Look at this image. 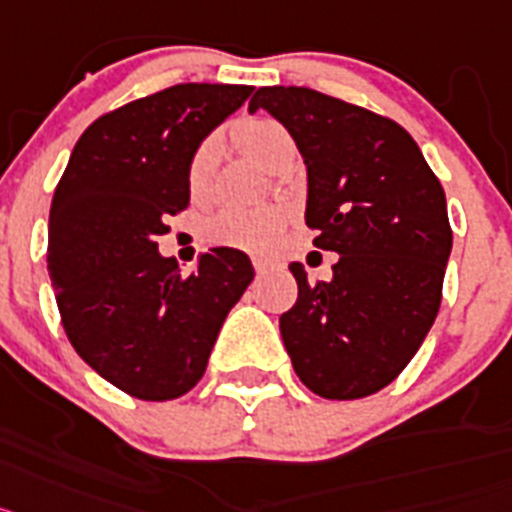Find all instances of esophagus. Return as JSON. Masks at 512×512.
Instances as JSON below:
<instances>
[{"instance_id":"esophagus-1","label":"esophagus","mask_w":512,"mask_h":512,"mask_svg":"<svg viewBox=\"0 0 512 512\" xmlns=\"http://www.w3.org/2000/svg\"><path fill=\"white\" fill-rule=\"evenodd\" d=\"M252 265H255V273L262 275L273 268V260H268V257H252Z\"/></svg>"}]
</instances>
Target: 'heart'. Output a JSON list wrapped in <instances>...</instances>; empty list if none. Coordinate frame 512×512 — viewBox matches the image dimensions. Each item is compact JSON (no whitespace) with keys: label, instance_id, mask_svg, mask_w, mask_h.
<instances>
[{"label":"heart","instance_id":"b5f03b06","mask_svg":"<svg viewBox=\"0 0 512 512\" xmlns=\"http://www.w3.org/2000/svg\"><path fill=\"white\" fill-rule=\"evenodd\" d=\"M234 144L268 172H283L296 159L291 133L278 121L270 118H252L234 128ZM216 141L206 139L198 144L188 162V190L195 201H203L211 190L213 170H216ZM286 224V211L281 206H255L239 208L226 206L208 216L203 224V239L219 247H234V250H265L278 231Z\"/></svg>","mask_w":512,"mask_h":512}]
</instances>
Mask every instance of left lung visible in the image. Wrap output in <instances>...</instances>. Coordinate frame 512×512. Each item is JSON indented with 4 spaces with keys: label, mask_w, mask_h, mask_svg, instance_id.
<instances>
[{
    "label": "left lung",
    "mask_w": 512,
    "mask_h": 512,
    "mask_svg": "<svg viewBox=\"0 0 512 512\" xmlns=\"http://www.w3.org/2000/svg\"><path fill=\"white\" fill-rule=\"evenodd\" d=\"M283 123L306 164V213L332 281L291 262L299 299L281 314L293 371L324 399L384 389L430 332L451 255L446 193L399 123L309 87H260L250 113Z\"/></svg>",
    "instance_id": "8db88e82"
}]
</instances>
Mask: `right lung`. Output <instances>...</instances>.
<instances>
[{
	"label": "right lung",
	"instance_id": "add662e5",
	"mask_svg": "<svg viewBox=\"0 0 512 512\" xmlns=\"http://www.w3.org/2000/svg\"><path fill=\"white\" fill-rule=\"evenodd\" d=\"M250 84H175L102 115L79 136L48 219V275L66 337L87 366L146 402L188 394L250 257L213 247L182 275L154 239L188 206V162L252 95Z\"/></svg>",
	"mask_w": 512,
	"mask_h": 512
}]
</instances>
